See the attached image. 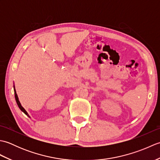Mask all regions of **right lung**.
<instances>
[{"instance_id": "obj_1", "label": "right lung", "mask_w": 160, "mask_h": 160, "mask_svg": "<svg viewBox=\"0 0 160 160\" xmlns=\"http://www.w3.org/2000/svg\"><path fill=\"white\" fill-rule=\"evenodd\" d=\"M13 90H14V94H15V99H16V103H17V104H18V107H19V108L20 110H21L24 113H25V115H28V117H29L30 118V116L29 115V114L28 113V112L26 111V110L25 109V108H24L22 107V105H21V104H20V101H19V100H18V96H17V93H16V89H15V87H14V85H13Z\"/></svg>"}]
</instances>
